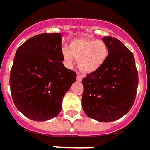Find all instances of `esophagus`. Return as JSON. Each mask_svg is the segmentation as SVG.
I'll use <instances>...</instances> for the list:
<instances>
[{
  "label": "esophagus",
  "mask_w": 150,
  "mask_h": 150,
  "mask_svg": "<svg viewBox=\"0 0 150 150\" xmlns=\"http://www.w3.org/2000/svg\"><path fill=\"white\" fill-rule=\"evenodd\" d=\"M82 79H83V78H82L81 75H77V81L81 82V81H82Z\"/></svg>",
  "instance_id": "esophagus-1"
}]
</instances>
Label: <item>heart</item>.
Here are the masks:
<instances>
[{
	"instance_id": "heart-1",
	"label": "heart",
	"mask_w": 150,
	"mask_h": 150,
	"mask_svg": "<svg viewBox=\"0 0 150 150\" xmlns=\"http://www.w3.org/2000/svg\"><path fill=\"white\" fill-rule=\"evenodd\" d=\"M62 55L67 65L73 64V58L77 60L79 70L83 74H91L100 68L108 57V47L101 40L75 38L69 43L68 48L62 50Z\"/></svg>"
}]
</instances>
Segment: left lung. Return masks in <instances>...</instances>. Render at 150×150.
Masks as SVG:
<instances>
[{
  "mask_svg": "<svg viewBox=\"0 0 150 150\" xmlns=\"http://www.w3.org/2000/svg\"><path fill=\"white\" fill-rule=\"evenodd\" d=\"M108 47L106 62L83 79L82 107L85 114L100 122L121 118L135 100L138 74L132 53L120 40L104 37Z\"/></svg>",
  "mask_w": 150,
  "mask_h": 150,
  "instance_id": "left-lung-1",
  "label": "left lung"
}]
</instances>
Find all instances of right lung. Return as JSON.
<instances>
[{
  "label": "right lung",
  "mask_w": 150,
  "mask_h": 150,
  "mask_svg": "<svg viewBox=\"0 0 150 150\" xmlns=\"http://www.w3.org/2000/svg\"><path fill=\"white\" fill-rule=\"evenodd\" d=\"M62 61L60 33L34 36L17 50L10 91L16 108L29 119L46 121L61 112L62 99L76 80Z\"/></svg>",
  "instance_id": "obj_1"
}]
</instances>
